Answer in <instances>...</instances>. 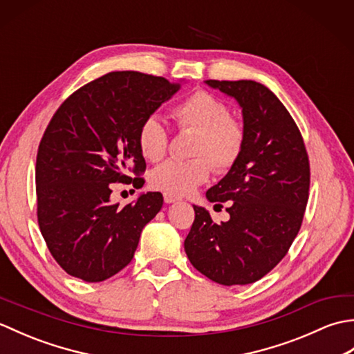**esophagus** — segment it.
Returning a JSON list of instances; mask_svg holds the SVG:
<instances>
[{
    "label": "esophagus",
    "mask_w": 354,
    "mask_h": 354,
    "mask_svg": "<svg viewBox=\"0 0 354 354\" xmlns=\"http://www.w3.org/2000/svg\"><path fill=\"white\" fill-rule=\"evenodd\" d=\"M181 198L176 196V194H171V193H164V202L165 204H173V202L179 201Z\"/></svg>",
    "instance_id": "esophagus-1"
}]
</instances>
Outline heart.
<instances>
[{"mask_svg": "<svg viewBox=\"0 0 354 354\" xmlns=\"http://www.w3.org/2000/svg\"><path fill=\"white\" fill-rule=\"evenodd\" d=\"M171 115L181 129L196 132L192 155L187 161L170 160L150 173V185L171 194H187L205 183L212 173L227 171L242 155L245 127L231 117L228 104L207 91H194L179 102ZM138 147L150 162L162 160L169 146V135L156 115H149L138 127Z\"/></svg>", "mask_w": 354, "mask_h": 354, "instance_id": "1", "label": "heart"}]
</instances>
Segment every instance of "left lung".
Returning <instances> with one entry per match:
<instances>
[{"label": "left lung", "mask_w": 354, "mask_h": 354, "mask_svg": "<svg viewBox=\"0 0 354 354\" xmlns=\"http://www.w3.org/2000/svg\"><path fill=\"white\" fill-rule=\"evenodd\" d=\"M242 108L245 145L239 161L207 192L209 202H230V221L214 223L193 205L184 242L192 265L223 286L250 284L288 254L309 199V156L298 126L265 85L254 80H205Z\"/></svg>", "instance_id": "1"}]
</instances>
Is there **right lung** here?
<instances>
[{
    "mask_svg": "<svg viewBox=\"0 0 354 354\" xmlns=\"http://www.w3.org/2000/svg\"><path fill=\"white\" fill-rule=\"evenodd\" d=\"M179 88L164 77L112 71L79 88L53 115L36 156L37 223L66 274L97 283L131 263L162 194L142 193L120 208L111 204V189L145 184L127 175L146 170L138 127Z\"/></svg>",
    "mask_w": 354,
    "mask_h": 354,
    "instance_id": "add662e5",
    "label": "right lung"
}]
</instances>
